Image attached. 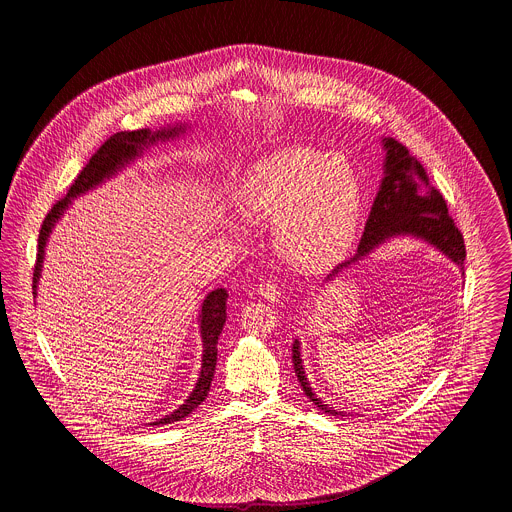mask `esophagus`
Listing matches in <instances>:
<instances>
[{
    "mask_svg": "<svg viewBox=\"0 0 512 512\" xmlns=\"http://www.w3.org/2000/svg\"><path fill=\"white\" fill-rule=\"evenodd\" d=\"M257 292H259L261 297H265L267 301H270V303H276V301L280 299V295H282L280 288H278L276 284H272V282H263V284H259V286H257Z\"/></svg>",
    "mask_w": 512,
    "mask_h": 512,
    "instance_id": "esophagus-1",
    "label": "esophagus"
}]
</instances>
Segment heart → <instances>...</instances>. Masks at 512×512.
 <instances>
[{
	"mask_svg": "<svg viewBox=\"0 0 512 512\" xmlns=\"http://www.w3.org/2000/svg\"><path fill=\"white\" fill-rule=\"evenodd\" d=\"M234 201L245 220L272 222V242L286 261L322 270L355 242L365 194L347 157L292 146L253 163L238 180Z\"/></svg>",
	"mask_w": 512,
	"mask_h": 512,
	"instance_id": "obj_1",
	"label": "heart"
}]
</instances>
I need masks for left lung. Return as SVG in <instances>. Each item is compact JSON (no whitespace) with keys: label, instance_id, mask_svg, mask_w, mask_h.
<instances>
[{"label":"left lung","instance_id":"obj_1","mask_svg":"<svg viewBox=\"0 0 512 512\" xmlns=\"http://www.w3.org/2000/svg\"><path fill=\"white\" fill-rule=\"evenodd\" d=\"M382 146L386 151L384 178L366 220L361 244L349 261L341 263L326 276V282L334 280L341 274V270L363 261L372 251H376L380 245L388 244L393 238H414L436 247L439 253L451 259L464 274L466 249L463 234L449 217L443 195L430 184L424 167L414 159L407 147L393 138H382ZM292 361L295 376L305 395L320 411L343 416V411L324 405L311 388L303 368L299 340L293 341Z\"/></svg>","mask_w":512,"mask_h":512}]
</instances>
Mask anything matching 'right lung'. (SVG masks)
Returning <instances> with one entry per match:
<instances>
[{"mask_svg":"<svg viewBox=\"0 0 512 512\" xmlns=\"http://www.w3.org/2000/svg\"><path fill=\"white\" fill-rule=\"evenodd\" d=\"M188 128H190L188 124L180 122V124H172V126H163L159 130L142 128V130H132V132H117L103 146L99 147L98 151L92 155V159L88 161V165L76 176L71 190L67 192V195L61 201H57L51 207L48 217L44 219L40 236H38V255H36L34 280H32L34 282L32 284L34 297L38 295V282H40V276H42V267H44V257H46V245H48L49 236H51L55 224L61 220V217L67 213V209L73 205V199L86 194V192H90V190H94V188H98L105 180L117 176L124 167L134 163L138 157H142L147 147L155 146L157 142L174 140L180 134H184ZM226 299H228V293H226V290H222V288L207 293V297L203 299L201 309H199V318H197L199 334H201V341H203L201 372H199L197 384H195L194 391L190 393V397L174 413L155 420L153 426L171 424V422L186 418L209 395L211 382L215 378V366H217V343H219L222 326L226 322Z\"/></svg>","mask_w":512,"mask_h":512,"instance_id":"obj_1","label":"right lung"}]
</instances>
